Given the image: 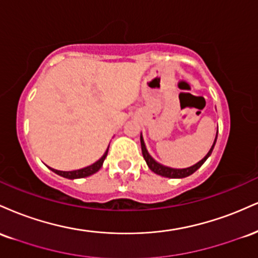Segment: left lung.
Instances as JSON below:
<instances>
[{
	"instance_id": "left-lung-1",
	"label": "left lung",
	"mask_w": 258,
	"mask_h": 258,
	"mask_svg": "<svg viewBox=\"0 0 258 258\" xmlns=\"http://www.w3.org/2000/svg\"><path fill=\"white\" fill-rule=\"evenodd\" d=\"M217 133H218V130H217ZM217 133H216V138L214 141V144H212V147L210 148L209 153L204 156V159H201L199 162H197V164L193 165V166H189L186 168H172V167L165 166V165H161L160 162L156 161V160L154 159L149 153H148L146 143H144L143 136H142V133H141L142 154H143V158H144V160H146L148 167H149L154 173L159 174V176H162V177H167V178H184V177L190 176V174H193L195 171L199 170V168L201 167V165H203L204 162L209 159V156L212 154V150H214L216 141H217Z\"/></svg>"
}]
</instances>
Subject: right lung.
<instances>
[{"label": "right lung", "instance_id": "1", "mask_svg": "<svg viewBox=\"0 0 258 258\" xmlns=\"http://www.w3.org/2000/svg\"><path fill=\"white\" fill-rule=\"evenodd\" d=\"M109 149V147H108ZM108 149L105 150V153L103 154V156L100 158L99 160H97L94 164L90 165V166L87 167H84V168H80V170H75V171H59V170H54V168H51L54 173L59 174V176L64 177V178H68V179H76V178H84V177H88L91 176V174L98 172L100 170V167L103 166V162H104V160L106 158V155H108Z\"/></svg>", "mask_w": 258, "mask_h": 258}]
</instances>
